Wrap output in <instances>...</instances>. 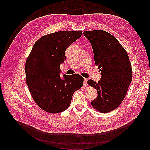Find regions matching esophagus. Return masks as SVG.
Returning <instances> with one entry per match:
<instances>
[{"label": "esophagus", "instance_id": "obj_1", "mask_svg": "<svg viewBox=\"0 0 150 150\" xmlns=\"http://www.w3.org/2000/svg\"><path fill=\"white\" fill-rule=\"evenodd\" d=\"M87 81H88V79H87V78H84V79H83V86L84 87H86L88 85Z\"/></svg>", "mask_w": 150, "mask_h": 150}]
</instances>
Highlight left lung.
<instances>
[{
	"instance_id": "1",
	"label": "left lung",
	"mask_w": 150,
	"mask_h": 150,
	"mask_svg": "<svg viewBox=\"0 0 150 150\" xmlns=\"http://www.w3.org/2000/svg\"><path fill=\"white\" fill-rule=\"evenodd\" d=\"M83 35L90 42L102 75L97 83L87 81L98 92L91 104L99 112L108 113L117 109L126 95L132 79L131 64L126 50L110 33L95 30L84 31Z\"/></svg>"
}]
</instances>
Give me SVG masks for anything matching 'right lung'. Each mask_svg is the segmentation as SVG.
<instances>
[{"label":"right lung","mask_w":150,"mask_h":150,"mask_svg":"<svg viewBox=\"0 0 150 150\" xmlns=\"http://www.w3.org/2000/svg\"><path fill=\"white\" fill-rule=\"evenodd\" d=\"M82 31H60L47 34L34 44L25 63L26 83L34 101L43 110L60 113L67 110L74 93L83 85V77L74 74L60 76L65 51L79 38Z\"/></svg>","instance_id":"obj_1"}]
</instances>
